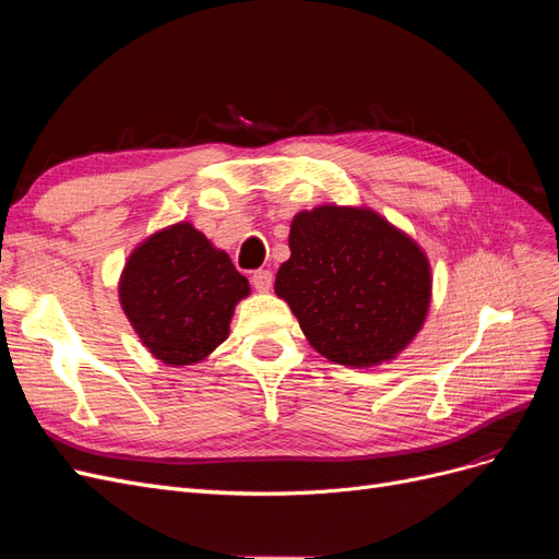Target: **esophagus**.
Masks as SVG:
<instances>
[{
    "label": "esophagus",
    "instance_id": "obj_1",
    "mask_svg": "<svg viewBox=\"0 0 559 559\" xmlns=\"http://www.w3.org/2000/svg\"><path fill=\"white\" fill-rule=\"evenodd\" d=\"M251 282L259 292H270V286H273V273H270V270H257V273L251 275Z\"/></svg>",
    "mask_w": 559,
    "mask_h": 559
}]
</instances>
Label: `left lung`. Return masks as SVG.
Returning a JSON list of instances; mask_svg holds the SVG:
<instances>
[{
	"instance_id": "left-lung-1",
	"label": "left lung",
	"mask_w": 559,
	"mask_h": 559,
	"mask_svg": "<svg viewBox=\"0 0 559 559\" xmlns=\"http://www.w3.org/2000/svg\"><path fill=\"white\" fill-rule=\"evenodd\" d=\"M289 249L275 294L321 357L349 368L392 361L425 324L427 253L378 212L337 205L298 212Z\"/></svg>"
}]
</instances>
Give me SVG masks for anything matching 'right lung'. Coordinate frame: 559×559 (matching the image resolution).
I'll list each match as a JSON object with an SVG mask.
<instances>
[{
    "mask_svg": "<svg viewBox=\"0 0 559 559\" xmlns=\"http://www.w3.org/2000/svg\"><path fill=\"white\" fill-rule=\"evenodd\" d=\"M249 282L189 222L146 238L118 282L121 308L144 347L167 366L198 364L222 345Z\"/></svg>",
    "mask_w": 559,
    "mask_h": 559,
    "instance_id": "add662e5",
    "label": "right lung"
}]
</instances>
